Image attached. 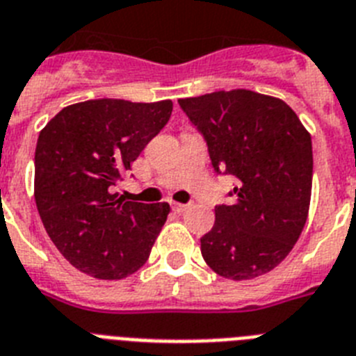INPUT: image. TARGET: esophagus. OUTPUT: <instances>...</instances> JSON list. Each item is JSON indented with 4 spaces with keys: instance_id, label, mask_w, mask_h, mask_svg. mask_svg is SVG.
I'll use <instances>...</instances> for the list:
<instances>
[{
    "instance_id": "1",
    "label": "esophagus",
    "mask_w": 356,
    "mask_h": 356,
    "mask_svg": "<svg viewBox=\"0 0 356 356\" xmlns=\"http://www.w3.org/2000/svg\"><path fill=\"white\" fill-rule=\"evenodd\" d=\"M172 209L177 213H182V211H186L188 209V204H181V202H172Z\"/></svg>"
}]
</instances>
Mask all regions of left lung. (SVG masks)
Returning a JSON list of instances; mask_svg holds the SVG:
<instances>
[{"mask_svg":"<svg viewBox=\"0 0 356 356\" xmlns=\"http://www.w3.org/2000/svg\"><path fill=\"white\" fill-rule=\"evenodd\" d=\"M208 141L216 172L236 177L229 206L200 238L204 261L225 280L264 276L283 261L307 224L312 197L310 132L281 98L249 89L181 98Z\"/></svg>","mask_w":356,"mask_h":356,"instance_id":"1","label":"left lung"}]
</instances>
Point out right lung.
Returning a JSON list of instances; mask_svg holds the SVG:
<instances>
[{
  "label": "right lung",
  "mask_w": 356,
  "mask_h": 356,
  "mask_svg": "<svg viewBox=\"0 0 356 356\" xmlns=\"http://www.w3.org/2000/svg\"><path fill=\"white\" fill-rule=\"evenodd\" d=\"M172 100L67 105L39 132L33 195L60 254L97 280H123L145 265L168 202L118 199L120 175L166 125Z\"/></svg>",
  "instance_id": "obj_1"
}]
</instances>
